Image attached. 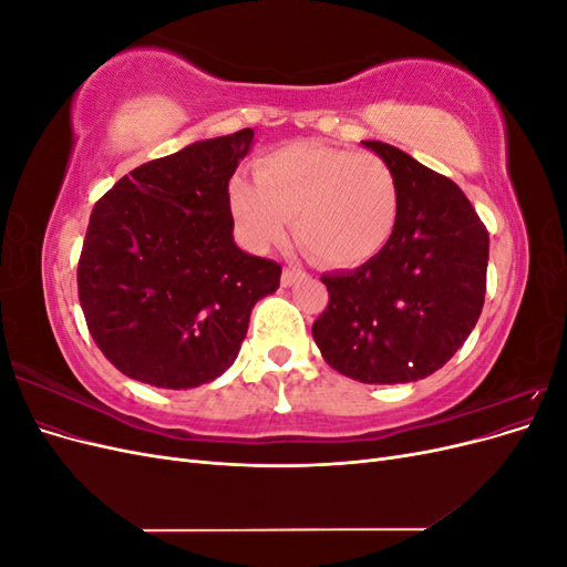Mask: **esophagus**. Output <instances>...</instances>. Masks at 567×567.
<instances>
[{
  "label": "esophagus",
  "instance_id": "obj_1",
  "mask_svg": "<svg viewBox=\"0 0 567 567\" xmlns=\"http://www.w3.org/2000/svg\"><path fill=\"white\" fill-rule=\"evenodd\" d=\"M300 279H305V271L302 269H298V267H284V274H281V286L284 288H288V286H293V284H298Z\"/></svg>",
  "mask_w": 567,
  "mask_h": 567
}]
</instances>
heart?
<instances>
[{"mask_svg":"<svg viewBox=\"0 0 567 567\" xmlns=\"http://www.w3.org/2000/svg\"><path fill=\"white\" fill-rule=\"evenodd\" d=\"M229 208L246 244L265 250L293 219L298 246L329 267H357L394 234L400 192L392 169L371 153L293 144L255 165V184L236 177Z\"/></svg>","mask_w":567,"mask_h":567,"instance_id":"1","label":"heart"}]
</instances>
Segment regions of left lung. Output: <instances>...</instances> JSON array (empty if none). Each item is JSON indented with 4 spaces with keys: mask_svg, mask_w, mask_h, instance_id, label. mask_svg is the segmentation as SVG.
<instances>
[{
    "mask_svg": "<svg viewBox=\"0 0 567 567\" xmlns=\"http://www.w3.org/2000/svg\"><path fill=\"white\" fill-rule=\"evenodd\" d=\"M400 192L388 246L352 271L323 274L312 323L326 364L359 383H411L450 362L483 312L489 234L466 194L383 142H362Z\"/></svg>",
    "mask_w": 567,
    "mask_h": 567,
    "instance_id": "8db88e82",
    "label": "left lung"
}]
</instances>
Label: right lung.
Listing matches in <instances>:
<instances>
[{
	"label": "right lung",
	"instance_id": "1",
	"mask_svg": "<svg viewBox=\"0 0 567 567\" xmlns=\"http://www.w3.org/2000/svg\"><path fill=\"white\" fill-rule=\"evenodd\" d=\"M252 136L246 127L144 163L94 205L78 296L99 350L134 381H215L255 302L279 288L281 265L234 244L229 179Z\"/></svg>",
	"mask_w": 567,
	"mask_h": 567
}]
</instances>
